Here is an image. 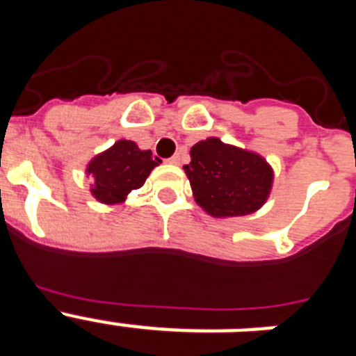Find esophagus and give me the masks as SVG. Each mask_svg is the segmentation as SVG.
Returning a JSON list of instances; mask_svg holds the SVG:
<instances>
[{"label": "esophagus", "instance_id": "obj_1", "mask_svg": "<svg viewBox=\"0 0 356 356\" xmlns=\"http://www.w3.org/2000/svg\"><path fill=\"white\" fill-rule=\"evenodd\" d=\"M168 162L175 163V165H176V163H180V155H172L171 159H168Z\"/></svg>", "mask_w": 356, "mask_h": 356}]
</instances>
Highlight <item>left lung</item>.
I'll return each instance as SVG.
<instances>
[{
  "label": "left lung",
  "mask_w": 356,
  "mask_h": 356,
  "mask_svg": "<svg viewBox=\"0 0 356 356\" xmlns=\"http://www.w3.org/2000/svg\"><path fill=\"white\" fill-rule=\"evenodd\" d=\"M197 205L210 216H246L264 205L271 191L273 171L262 156L222 144L201 140L184 165Z\"/></svg>",
  "instance_id": "1"
}]
</instances>
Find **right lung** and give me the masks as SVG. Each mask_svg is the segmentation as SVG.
I'll return each instance as SVG.
<instances>
[{
  "instance_id": "1",
  "label": "right lung",
  "mask_w": 356,
  "mask_h": 356,
  "mask_svg": "<svg viewBox=\"0 0 356 356\" xmlns=\"http://www.w3.org/2000/svg\"><path fill=\"white\" fill-rule=\"evenodd\" d=\"M159 163L160 160L153 159L149 149H139L131 140H119L87 168L94 178L92 194L102 203H121L130 191L143 187L151 169Z\"/></svg>"
}]
</instances>
